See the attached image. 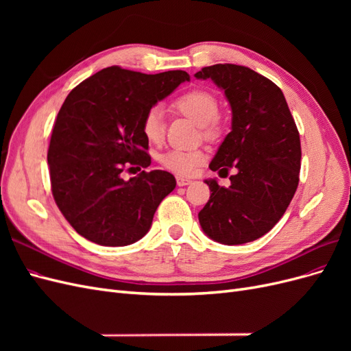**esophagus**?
Wrapping results in <instances>:
<instances>
[{
    "instance_id": "34e87169",
    "label": "esophagus",
    "mask_w": 351,
    "mask_h": 351,
    "mask_svg": "<svg viewBox=\"0 0 351 351\" xmlns=\"http://www.w3.org/2000/svg\"><path fill=\"white\" fill-rule=\"evenodd\" d=\"M176 180H177V186H180V187L189 186L190 183H192V180H190V178H186V177H182V176L176 177Z\"/></svg>"
}]
</instances>
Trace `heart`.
<instances>
[{"label": "heart", "mask_w": 351, "mask_h": 351, "mask_svg": "<svg viewBox=\"0 0 351 351\" xmlns=\"http://www.w3.org/2000/svg\"><path fill=\"white\" fill-rule=\"evenodd\" d=\"M173 107L180 114L189 117L196 124L202 125L206 139L214 141L222 132V124L218 119L219 101L214 93L195 89L178 97ZM143 136L151 143L162 142L165 134L164 112L159 107L147 110L142 120ZM205 152L200 149H171L159 155L158 161L164 168L178 176H192L205 161Z\"/></svg>", "instance_id": "obj_1"}]
</instances>
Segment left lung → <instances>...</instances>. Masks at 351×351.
<instances>
[{"label": "left lung", "mask_w": 351, "mask_h": 351, "mask_svg": "<svg viewBox=\"0 0 351 351\" xmlns=\"http://www.w3.org/2000/svg\"><path fill=\"white\" fill-rule=\"evenodd\" d=\"M196 79H210L231 108V132L219 145L209 168L228 174L221 187L208 178V204L199 212L205 234L221 244H244L267 234L289 208L299 184L300 136L277 84L249 67L215 64Z\"/></svg>", "instance_id": "1"}]
</instances>
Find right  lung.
<instances>
[{"label": "right lung", "instance_id": "right-lung-1", "mask_svg": "<svg viewBox=\"0 0 351 351\" xmlns=\"http://www.w3.org/2000/svg\"><path fill=\"white\" fill-rule=\"evenodd\" d=\"M189 80L182 70L145 74L114 66L69 93L52 129L48 165L56 204L80 236L117 247L149 231L176 178L162 169L129 180L121 174L151 165L143 117Z\"/></svg>", "mask_w": 351, "mask_h": 351}]
</instances>
